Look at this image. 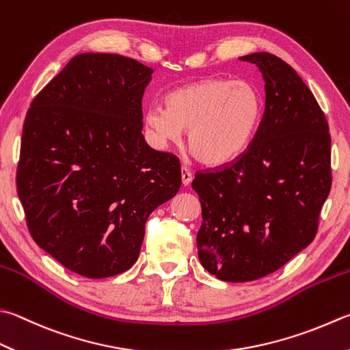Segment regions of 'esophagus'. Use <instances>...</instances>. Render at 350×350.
<instances>
[{"label":"esophagus","mask_w":350,"mask_h":350,"mask_svg":"<svg viewBox=\"0 0 350 350\" xmlns=\"http://www.w3.org/2000/svg\"><path fill=\"white\" fill-rule=\"evenodd\" d=\"M181 180L183 186H189V184L192 183V174H190V170L186 166L181 167Z\"/></svg>","instance_id":"obj_1"}]
</instances>
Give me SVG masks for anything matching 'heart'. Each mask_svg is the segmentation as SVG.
I'll return each mask as SVG.
<instances>
[{
    "instance_id": "obj_1",
    "label": "heart",
    "mask_w": 350,
    "mask_h": 350,
    "mask_svg": "<svg viewBox=\"0 0 350 350\" xmlns=\"http://www.w3.org/2000/svg\"><path fill=\"white\" fill-rule=\"evenodd\" d=\"M164 107L144 114V126L158 146L180 143L187 133L189 152L206 166H221L253 140L263 105L250 82L206 79L170 91Z\"/></svg>"
}]
</instances>
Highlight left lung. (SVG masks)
Wrapping results in <instances>:
<instances>
[{
	"label": "left lung",
	"instance_id": "8db88e82",
	"mask_svg": "<svg viewBox=\"0 0 350 350\" xmlns=\"http://www.w3.org/2000/svg\"><path fill=\"white\" fill-rule=\"evenodd\" d=\"M265 81V111L245 152L196 172L198 256L210 274L250 282L278 271L314 241L331 192V134L301 77L271 53L239 57Z\"/></svg>",
	"mask_w": 350,
	"mask_h": 350
}]
</instances>
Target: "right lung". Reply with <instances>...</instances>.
<instances>
[{"instance_id": "right-lung-1", "label": "right lung", "mask_w": 350, "mask_h": 350, "mask_svg": "<svg viewBox=\"0 0 350 350\" xmlns=\"http://www.w3.org/2000/svg\"><path fill=\"white\" fill-rule=\"evenodd\" d=\"M152 72L131 57L82 53L25 116L16 189L29 232L83 278L133 267L149 215L180 190L178 157L152 149L142 134Z\"/></svg>"}]
</instances>
